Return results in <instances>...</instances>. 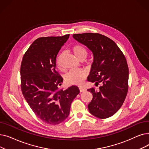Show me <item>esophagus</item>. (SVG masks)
<instances>
[{"label":"esophagus","mask_w":149,"mask_h":149,"mask_svg":"<svg viewBox=\"0 0 149 149\" xmlns=\"http://www.w3.org/2000/svg\"><path fill=\"white\" fill-rule=\"evenodd\" d=\"M79 89H80V92H84V91H86V89L85 88H79Z\"/></svg>","instance_id":"1"}]
</instances>
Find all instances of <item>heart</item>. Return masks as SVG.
Returning a JSON list of instances; mask_svg holds the SVG:
<instances>
[{"mask_svg":"<svg viewBox=\"0 0 149 149\" xmlns=\"http://www.w3.org/2000/svg\"><path fill=\"white\" fill-rule=\"evenodd\" d=\"M72 50L75 56L79 60L84 59L87 57L88 51L84 47L81 45H75ZM57 65H59V59L57 60ZM88 74L86 70L80 69H73L66 75V81L69 84L81 86L86 79Z\"/></svg>","mask_w":149,"mask_h":149,"instance_id":"b5f03b06","label":"heart"}]
</instances>
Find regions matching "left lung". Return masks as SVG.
I'll return each instance as SVG.
<instances>
[{"label": "left lung", "instance_id": "8db88e82", "mask_svg": "<svg viewBox=\"0 0 149 149\" xmlns=\"http://www.w3.org/2000/svg\"><path fill=\"white\" fill-rule=\"evenodd\" d=\"M73 37L93 53V62L88 80L102 84L97 91L95 88L88 89L93 95L89 111L100 119L112 116L123 105L128 92L126 57L117 45L104 35L88 33L75 34Z\"/></svg>", "mask_w": 149, "mask_h": 149}]
</instances>
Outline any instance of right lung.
Instances as JSON below:
<instances>
[{"label":"right lung","instance_id":"1","mask_svg":"<svg viewBox=\"0 0 149 149\" xmlns=\"http://www.w3.org/2000/svg\"><path fill=\"white\" fill-rule=\"evenodd\" d=\"M69 37L38 38L22 61V94L38 118L49 124H60L68 118L70 104L80 93L74 85L65 91L58 88L63 79L56 70V58Z\"/></svg>","mask_w":149,"mask_h":149}]
</instances>
